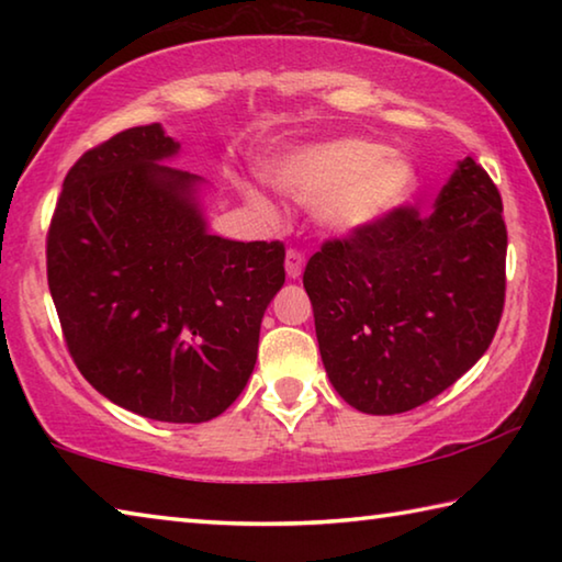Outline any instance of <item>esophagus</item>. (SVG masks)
<instances>
[{
  "label": "esophagus",
  "instance_id": "1",
  "mask_svg": "<svg viewBox=\"0 0 562 562\" xmlns=\"http://www.w3.org/2000/svg\"><path fill=\"white\" fill-rule=\"evenodd\" d=\"M304 270V255L297 250H288V258H284V272H288L290 280H297Z\"/></svg>",
  "mask_w": 562,
  "mask_h": 562
}]
</instances>
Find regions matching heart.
Masks as SVG:
<instances>
[{
  "label": "heart",
  "instance_id": "1",
  "mask_svg": "<svg viewBox=\"0 0 562 562\" xmlns=\"http://www.w3.org/2000/svg\"><path fill=\"white\" fill-rule=\"evenodd\" d=\"M414 168L406 158L382 154L364 138H337L297 148L272 168L270 180L300 203H315L322 227L335 235H357L396 211L414 188ZM258 211L270 205L247 193Z\"/></svg>",
  "mask_w": 562,
  "mask_h": 562
}]
</instances>
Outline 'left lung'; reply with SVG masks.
Returning <instances> with one entry per match:
<instances>
[{"label":"left lung","mask_w":562,"mask_h":562,"mask_svg":"<svg viewBox=\"0 0 562 562\" xmlns=\"http://www.w3.org/2000/svg\"><path fill=\"white\" fill-rule=\"evenodd\" d=\"M498 188L473 158L456 166L429 215L398 207L304 268L322 364L364 414L431 402L488 349L506 297Z\"/></svg>","instance_id":"1"}]
</instances>
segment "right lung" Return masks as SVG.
I'll return each instance as SVG.
<instances>
[{
	"label": "right lung",
	"mask_w": 562,
	"mask_h": 562,
	"mask_svg": "<svg viewBox=\"0 0 562 562\" xmlns=\"http://www.w3.org/2000/svg\"><path fill=\"white\" fill-rule=\"evenodd\" d=\"M160 123L76 160L46 237L64 339L109 402L168 424L221 416L250 379L282 243L207 231V180L173 166Z\"/></svg>",
	"instance_id": "right-lung-1"
}]
</instances>
